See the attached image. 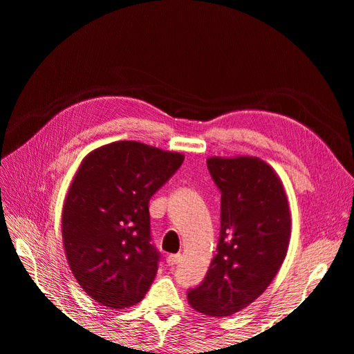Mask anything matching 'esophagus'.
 I'll use <instances>...</instances> for the list:
<instances>
[{
  "instance_id": "obj_1",
  "label": "esophagus",
  "mask_w": 354,
  "mask_h": 354,
  "mask_svg": "<svg viewBox=\"0 0 354 354\" xmlns=\"http://www.w3.org/2000/svg\"><path fill=\"white\" fill-rule=\"evenodd\" d=\"M181 261V254H171L167 257V263L168 266H176Z\"/></svg>"
}]
</instances>
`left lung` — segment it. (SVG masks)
<instances>
[{
  "label": "left lung",
  "instance_id": "left-lung-1",
  "mask_svg": "<svg viewBox=\"0 0 354 354\" xmlns=\"http://www.w3.org/2000/svg\"><path fill=\"white\" fill-rule=\"evenodd\" d=\"M221 190V229L208 273L190 289L189 304L212 317L254 303L274 279L291 238V212L281 177L257 156H211Z\"/></svg>",
  "mask_w": 354,
  "mask_h": 354
}]
</instances>
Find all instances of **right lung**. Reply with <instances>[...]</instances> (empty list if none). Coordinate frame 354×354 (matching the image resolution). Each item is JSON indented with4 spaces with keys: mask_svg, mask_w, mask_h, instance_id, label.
I'll return each instance as SVG.
<instances>
[{
    "mask_svg": "<svg viewBox=\"0 0 354 354\" xmlns=\"http://www.w3.org/2000/svg\"><path fill=\"white\" fill-rule=\"evenodd\" d=\"M183 160L134 140L103 145L82 159L63 203L62 239L73 277L99 304L131 307L152 285L159 254L149 199Z\"/></svg>",
    "mask_w": 354,
    "mask_h": 354,
    "instance_id": "add662e5",
    "label": "right lung"
}]
</instances>
